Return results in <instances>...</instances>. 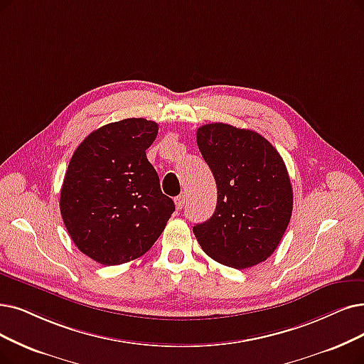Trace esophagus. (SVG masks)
I'll list each match as a JSON object with an SVG mask.
<instances>
[{
    "instance_id": "esophagus-1",
    "label": "esophagus",
    "mask_w": 364,
    "mask_h": 364,
    "mask_svg": "<svg viewBox=\"0 0 364 364\" xmlns=\"http://www.w3.org/2000/svg\"><path fill=\"white\" fill-rule=\"evenodd\" d=\"M174 203H176V208L181 210L185 206V194L178 196L176 198H174Z\"/></svg>"
}]
</instances>
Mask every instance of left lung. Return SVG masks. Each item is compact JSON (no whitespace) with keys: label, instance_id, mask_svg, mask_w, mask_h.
<instances>
[{"label":"left lung","instance_id":"left-lung-1","mask_svg":"<svg viewBox=\"0 0 364 364\" xmlns=\"http://www.w3.org/2000/svg\"><path fill=\"white\" fill-rule=\"evenodd\" d=\"M197 144L218 188L213 215L193 228L201 250L239 270L267 259L293 212L282 156L252 129L223 122L200 127Z\"/></svg>","mask_w":364,"mask_h":364}]
</instances>
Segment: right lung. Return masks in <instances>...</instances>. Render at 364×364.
<instances>
[{"label":"right lung","instance_id":"right-lung-1","mask_svg":"<svg viewBox=\"0 0 364 364\" xmlns=\"http://www.w3.org/2000/svg\"><path fill=\"white\" fill-rule=\"evenodd\" d=\"M158 124L129 118L95 129L73 154L61 188L63 221L75 245L116 266L146 254L174 212L146 158Z\"/></svg>","mask_w":364,"mask_h":364}]
</instances>
